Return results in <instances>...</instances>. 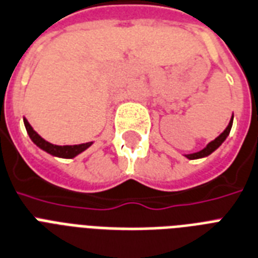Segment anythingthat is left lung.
<instances>
[{
    "mask_svg": "<svg viewBox=\"0 0 258 258\" xmlns=\"http://www.w3.org/2000/svg\"><path fill=\"white\" fill-rule=\"evenodd\" d=\"M231 125H233V117H231L230 122H229V125H227V127L225 129V131L221 133V135L217 137V139L214 140V141H211V143L207 144V147L205 148V149H202V151L197 152V153H191V155H185V156L188 157V159H191V160H194V159H201V157H206L209 156L210 153H213V152L217 149V148L221 145V144L226 140V137L229 136V133H230V129H231Z\"/></svg>",
    "mask_w": 258,
    "mask_h": 258,
    "instance_id": "obj_1",
    "label": "left lung"
}]
</instances>
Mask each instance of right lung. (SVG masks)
Returning <instances> with one entry per match:
<instances>
[{
	"instance_id": "right-lung-1",
	"label": "right lung",
	"mask_w": 258,
	"mask_h": 258,
	"mask_svg": "<svg viewBox=\"0 0 258 258\" xmlns=\"http://www.w3.org/2000/svg\"><path fill=\"white\" fill-rule=\"evenodd\" d=\"M24 125L27 127L28 135H29L32 141H33L37 147L41 148L43 151L48 152L49 155H53V156L64 157V159H73V157L79 155L81 152H83L91 145V143L79 144V145H63V147H60V145H53V144L48 143V141H45L44 139H41V137L33 131V127L29 125V122H28L25 118H24Z\"/></svg>"
}]
</instances>
